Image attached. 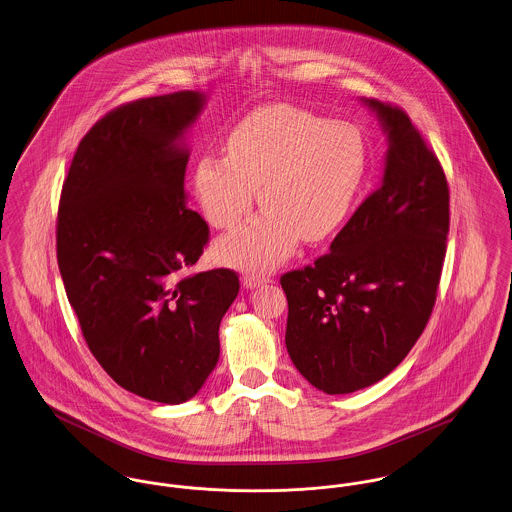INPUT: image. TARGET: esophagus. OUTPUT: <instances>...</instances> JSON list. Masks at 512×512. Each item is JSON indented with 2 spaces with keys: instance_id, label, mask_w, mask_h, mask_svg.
<instances>
[{
  "instance_id": "1",
  "label": "esophagus",
  "mask_w": 512,
  "mask_h": 512,
  "mask_svg": "<svg viewBox=\"0 0 512 512\" xmlns=\"http://www.w3.org/2000/svg\"><path fill=\"white\" fill-rule=\"evenodd\" d=\"M241 282H243V286H245L247 290H253V288H259V286H263V284L271 282V278L265 275H255V273H249V275L241 276Z\"/></svg>"
}]
</instances>
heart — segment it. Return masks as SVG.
<instances>
[{
  "label": "heart",
  "mask_w": 512,
  "mask_h": 512,
  "mask_svg": "<svg viewBox=\"0 0 512 512\" xmlns=\"http://www.w3.org/2000/svg\"><path fill=\"white\" fill-rule=\"evenodd\" d=\"M368 171L362 132L345 120L271 105L239 120L226 156H202L193 191L206 220L230 230L259 198L265 210L218 243L222 263L271 271L304 237L319 243L351 218Z\"/></svg>",
  "instance_id": "heart-1"
}]
</instances>
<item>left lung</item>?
<instances>
[{
    "label": "left lung",
    "mask_w": 512,
    "mask_h": 512,
    "mask_svg": "<svg viewBox=\"0 0 512 512\" xmlns=\"http://www.w3.org/2000/svg\"><path fill=\"white\" fill-rule=\"evenodd\" d=\"M388 140L382 183L314 267L280 278L286 351L323 394L386 378L421 337L446 253L448 183L409 117L360 97Z\"/></svg>",
    "instance_id": "obj_1"
}]
</instances>
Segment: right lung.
<instances>
[{
	"label": "right lung",
	"mask_w": 512,
	"mask_h": 512,
	"mask_svg": "<svg viewBox=\"0 0 512 512\" xmlns=\"http://www.w3.org/2000/svg\"><path fill=\"white\" fill-rule=\"evenodd\" d=\"M206 95L122 105L79 142L58 210V267L89 351L120 388L165 405L198 394L220 356L234 271L179 278L208 241L185 206L187 134Z\"/></svg>",
	"instance_id": "obj_1"
}]
</instances>
